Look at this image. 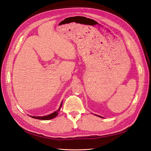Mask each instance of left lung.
<instances>
[{"instance_id": "1", "label": "left lung", "mask_w": 151, "mask_h": 151, "mask_svg": "<svg viewBox=\"0 0 151 151\" xmlns=\"http://www.w3.org/2000/svg\"><path fill=\"white\" fill-rule=\"evenodd\" d=\"M96 116H97V115H96ZM99 116V117H102V118H103V117H101V116Z\"/></svg>"}]
</instances>
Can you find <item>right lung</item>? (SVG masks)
Masks as SVG:
<instances>
[{
  "mask_svg": "<svg viewBox=\"0 0 151 151\" xmlns=\"http://www.w3.org/2000/svg\"><path fill=\"white\" fill-rule=\"evenodd\" d=\"M62 102L61 103V105L60 106V108L58 109V111H56L55 112H54L53 113L51 114L50 115H47V116H30L32 118H34V119H40V120H49V119H53L54 117H55L56 116H58V112L60 111V110L62 107Z\"/></svg>",
  "mask_w": 151,
  "mask_h": 151,
  "instance_id": "add662e5",
  "label": "right lung"
}]
</instances>
